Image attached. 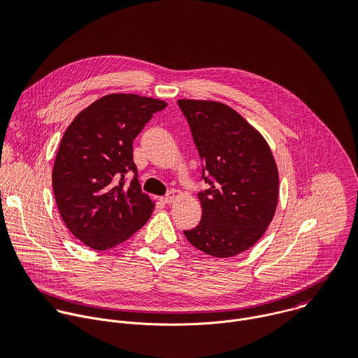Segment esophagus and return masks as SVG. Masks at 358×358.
<instances>
[{
	"label": "esophagus",
	"mask_w": 358,
	"mask_h": 358,
	"mask_svg": "<svg viewBox=\"0 0 358 358\" xmlns=\"http://www.w3.org/2000/svg\"><path fill=\"white\" fill-rule=\"evenodd\" d=\"M174 199H176L174 192H169L166 196H162V198H160V201H162L163 203H173Z\"/></svg>",
	"instance_id": "34e87169"
}]
</instances>
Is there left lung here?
Returning <instances> with one entry per match:
<instances>
[{"mask_svg":"<svg viewBox=\"0 0 358 358\" xmlns=\"http://www.w3.org/2000/svg\"><path fill=\"white\" fill-rule=\"evenodd\" d=\"M198 155L202 180L199 224L188 242L214 258H231L257 243L273 220L279 174L269 144L232 108L213 100L180 99Z\"/></svg>","mask_w":358,"mask_h":358,"instance_id":"left-lung-1","label":"left lung"}]
</instances>
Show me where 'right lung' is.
<instances>
[{
    "mask_svg": "<svg viewBox=\"0 0 358 358\" xmlns=\"http://www.w3.org/2000/svg\"><path fill=\"white\" fill-rule=\"evenodd\" d=\"M166 106L133 93L106 94L64 133L52 171L55 201L71 234L92 249H110L148 221L155 202L137 180L133 140Z\"/></svg>",
    "mask_w": 358,
    "mask_h": 358,
    "instance_id": "obj_1",
    "label": "right lung"
}]
</instances>
